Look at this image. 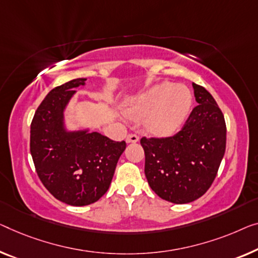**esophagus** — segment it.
<instances>
[{
    "label": "esophagus",
    "mask_w": 258,
    "mask_h": 258,
    "mask_svg": "<svg viewBox=\"0 0 258 258\" xmlns=\"http://www.w3.org/2000/svg\"><path fill=\"white\" fill-rule=\"evenodd\" d=\"M139 141V137L137 134H128L127 138H126V142L127 144H134V142Z\"/></svg>",
    "instance_id": "1"
}]
</instances>
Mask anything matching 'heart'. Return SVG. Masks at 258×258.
Listing matches in <instances>:
<instances>
[{
	"instance_id": "1",
	"label": "heart",
	"mask_w": 258,
	"mask_h": 258,
	"mask_svg": "<svg viewBox=\"0 0 258 258\" xmlns=\"http://www.w3.org/2000/svg\"><path fill=\"white\" fill-rule=\"evenodd\" d=\"M192 99L191 91L186 87L162 82L133 98L126 112L132 118L146 117L145 124L152 132L169 134L186 120Z\"/></svg>"
}]
</instances>
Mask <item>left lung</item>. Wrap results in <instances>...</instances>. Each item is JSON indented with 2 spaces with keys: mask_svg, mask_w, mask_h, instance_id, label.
Here are the masks:
<instances>
[{
  "mask_svg": "<svg viewBox=\"0 0 258 258\" xmlns=\"http://www.w3.org/2000/svg\"><path fill=\"white\" fill-rule=\"evenodd\" d=\"M192 87L198 105L184 127L174 137L140 141L149 186L174 204L194 202L210 189L226 149L224 114L205 88Z\"/></svg>",
  "mask_w": 258,
  "mask_h": 258,
  "instance_id": "obj_1",
  "label": "left lung"
}]
</instances>
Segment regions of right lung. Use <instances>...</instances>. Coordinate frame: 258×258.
Returning a JSON list of instances; mask_svg holds the SVG:
<instances>
[{
    "mask_svg": "<svg viewBox=\"0 0 258 258\" xmlns=\"http://www.w3.org/2000/svg\"><path fill=\"white\" fill-rule=\"evenodd\" d=\"M87 79L52 89L34 113L30 151L39 178L57 201L72 206L97 202L109 189L126 142L110 140L89 127L71 130L66 110Z\"/></svg>",
    "mask_w": 258,
    "mask_h": 258,
    "instance_id": "add662e5",
    "label": "right lung"
}]
</instances>
